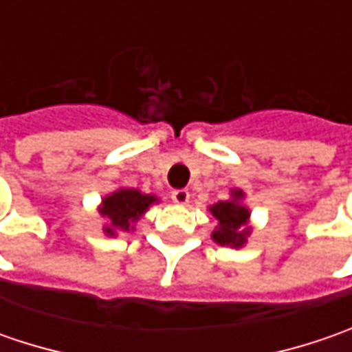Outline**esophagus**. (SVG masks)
<instances>
[{"label": "esophagus", "instance_id": "esophagus-1", "mask_svg": "<svg viewBox=\"0 0 352 352\" xmlns=\"http://www.w3.org/2000/svg\"><path fill=\"white\" fill-rule=\"evenodd\" d=\"M172 201L178 206H186L190 201V192L188 190H174L172 192Z\"/></svg>", "mask_w": 352, "mask_h": 352}]
</instances>
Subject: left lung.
<instances>
[{"mask_svg": "<svg viewBox=\"0 0 352 352\" xmlns=\"http://www.w3.org/2000/svg\"><path fill=\"white\" fill-rule=\"evenodd\" d=\"M231 197L225 201H217L208 210L217 219V227L213 229L211 239L231 249H243L247 245V239L252 233L250 227V210L245 204V192L243 190H231Z\"/></svg>", "mask_w": 352, "mask_h": 352, "instance_id": "1", "label": "left lung"}]
</instances>
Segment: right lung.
Here are the masks:
<instances>
[{"label":"right lung","instance_id":"obj_1","mask_svg":"<svg viewBox=\"0 0 352 352\" xmlns=\"http://www.w3.org/2000/svg\"><path fill=\"white\" fill-rule=\"evenodd\" d=\"M158 201L160 199L155 194H142L137 188H117L116 192L102 197L98 208L100 215L105 219L103 233L107 236H117L121 231H135V223Z\"/></svg>","mask_w":352,"mask_h":352}]
</instances>
